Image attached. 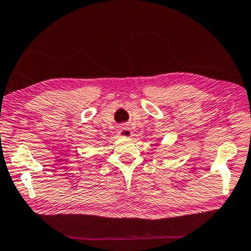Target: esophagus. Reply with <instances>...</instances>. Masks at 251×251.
Instances as JSON below:
<instances>
[{
	"label": "esophagus",
	"instance_id": "1",
	"mask_svg": "<svg viewBox=\"0 0 251 251\" xmlns=\"http://www.w3.org/2000/svg\"><path fill=\"white\" fill-rule=\"evenodd\" d=\"M118 134L121 137H129L132 136V130H130L128 127H122V128L119 129Z\"/></svg>",
	"mask_w": 251,
	"mask_h": 251
}]
</instances>
